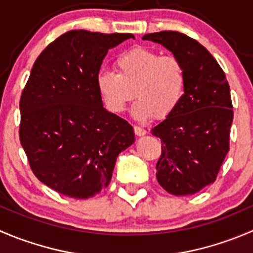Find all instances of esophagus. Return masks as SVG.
Returning <instances> with one entry per match:
<instances>
[{"label":"esophagus","instance_id":"34e87169","mask_svg":"<svg viewBox=\"0 0 253 253\" xmlns=\"http://www.w3.org/2000/svg\"><path fill=\"white\" fill-rule=\"evenodd\" d=\"M133 129H134V134H136V136H138V137H141V136H144V134L147 133V131L144 128H142V127H138V126H134L133 127Z\"/></svg>","mask_w":253,"mask_h":253}]
</instances>
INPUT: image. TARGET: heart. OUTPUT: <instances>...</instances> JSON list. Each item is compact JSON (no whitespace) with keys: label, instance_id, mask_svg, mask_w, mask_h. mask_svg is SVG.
<instances>
[{"label":"heart","instance_id":"1","mask_svg":"<svg viewBox=\"0 0 253 253\" xmlns=\"http://www.w3.org/2000/svg\"><path fill=\"white\" fill-rule=\"evenodd\" d=\"M114 64L116 73L100 70L96 75V90L107 111L122 112L133 94L137 100L131 112L139 121L156 115L167 119L178 109L186 83L178 58L134 46L119 54Z\"/></svg>","mask_w":253,"mask_h":253}]
</instances>
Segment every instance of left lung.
Here are the masks:
<instances>
[{
	"label": "left lung",
	"mask_w": 253,
	"mask_h": 253,
	"mask_svg": "<svg viewBox=\"0 0 253 253\" xmlns=\"http://www.w3.org/2000/svg\"><path fill=\"white\" fill-rule=\"evenodd\" d=\"M162 44L185 70V91L178 109L152 128L162 142L157 180L176 197L214 183L229 152L232 111L230 86L214 56L183 33L163 31L142 37Z\"/></svg>",
	"instance_id": "8db88e82"
}]
</instances>
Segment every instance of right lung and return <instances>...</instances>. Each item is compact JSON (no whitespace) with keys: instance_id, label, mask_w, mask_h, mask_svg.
I'll return each instance as SVG.
<instances>
[{"instance_id":"1","label":"right lung","mask_w":253,"mask_h":253,"mask_svg":"<svg viewBox=\"0 0 253 253\" xmlns=\"http://www.w3.org/2000/svg\"><path fill=\"white\" fill-rule=\"evenodd\" d=\"M131 33L69 31L37 58L19 110V139L34 175L55 192L87 199L109 185L131 125L104 107L96 75L109 49Z\"/></svg>"}]
</instances>
